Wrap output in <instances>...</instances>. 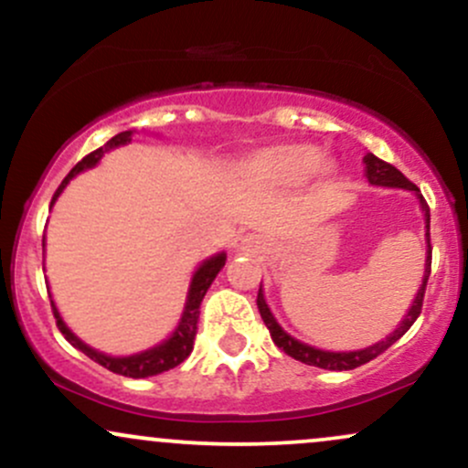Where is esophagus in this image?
<instances>
[{"label": "esophagus", "instance_id": "obj_1", "mask_svg": "<svg viewBox=\"0 0 468 468\" xmlns=\"http://www.w3.org/2000/svg\"><path fill=\"white\" fill-rule=\"evenodd\" d=\"M235 249L241 252H260L261 241L252 238V235H239V238H235Z\"/></svg>", "mask_w": 468, "mask_h": 468}]
</instances>
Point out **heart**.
<instances>
[{
	"label": "heart",
	"instance_id": "obj_1",
	"mask_svg": "<svg viewBox=\"0 0 468 468\" xmlns=\"http://www.w3.org/2000/svg\"><path fill=\"white\" fill-rule=\"evenodd\" d=\"M319 163L321 154L313 144H277L250 158L249 176L261 185L294 186L302 185L314 169L330 171L327 165Z\"/></svg>",
	"mask_w": 468,
	"mask_h": 468
}]
</instances>
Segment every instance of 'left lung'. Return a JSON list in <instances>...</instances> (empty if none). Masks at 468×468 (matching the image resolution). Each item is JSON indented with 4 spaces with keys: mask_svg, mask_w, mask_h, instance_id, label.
<instances>
[{
    "mask_svg": "<svg viewBox=\"0 0 468 468\" xmlns=\"http://www.w3.org/2000/svg\"><path fill=\"white\" fill-rule=\"evenodd\" d=\"M363 160H365V176H367V180L372 182V185L399 186V189L413 191L418 196V200H420V207H422V213H424V229H427V233H424V235H427V261H424L422 286H420V290H418L416 299H413L410 313L405 314L402 324L396 327V330L391 332V335L385 338V341H378L376 346L365 347V350H356V352L316 350V347L305 346V343L290 336L288 332H283L282 325L277 324L275 316H272L271 308L266 305L264 290H261V286H260V292H257V308H260L261 319H264L268 332H271L272 341H275V346L279 347V350H283L288 354V356L297 358V361H302L305 365H314V367H324V369H335V372L361 367V365L374 361L378 354H383L385 350H388V347L394 346V343L399 341V338L413 325V321L420 316L422 302H424V290H427V279H429V275H431V235H429V219H431V216H429V204L424 202V197L420 196V189H418V186L413 185L411 180H407L405 176H402L394 165L385 163V160H380V158H376L374 154H367Z\"/></svg>",
    "mask_w": 468,
    "mask_h": 468,
    "instance_id": "1",
    "label": "left lung"
}]
</instances>
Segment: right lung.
I'll list each match as a JSON object with an SVG mask.
<instances>
[{"label":"right lung","mask_w":468,"mask_h":468,"mask_svg":"<svg viewBox=\"0 0 468 468\" xmlns=\"http://www.w3.org/2000/svg\"><path fill=\"white\" fill-rule=\"evenodd\" d=\"M130 141H132V132H121V133H116L114 138H110L103 147L94 149L92 154L85 155L80 163L74 165V169L69 171L66 178H63L61 185H58L57 193L52 196V204H55L58 193L66 189V185L74 178V176L80 174L83 169L94 166L101 158H103V154L110 152V149L121 147V144H127ZM224 264H227V255H224V252H219V255L211 257V260H207L200 268H197L196 275H193V279H191L189 294H186V303H185V313H182L178 327H176L174 335L166 338L165 343L152 347V350L133 354V356H107V354L96 352L90 346H85L80 338L74 336L72 332H69V327L63 324V319L58 316L55 302H50L52 313H55V319H57V327L61 330V335L66 336L74 347H77V350H80L85 356H90L92 361L103 365L105 369H110V372H114V374L130 376V378H147V376L169 372V369L178 367V365L191 354L193 341H196V332H197V319H200V303H202L204 294H207L208 286H211L213 279L218 277V272L222 271Z\"/></svg>","instance_id":"1"}]
</instances>
